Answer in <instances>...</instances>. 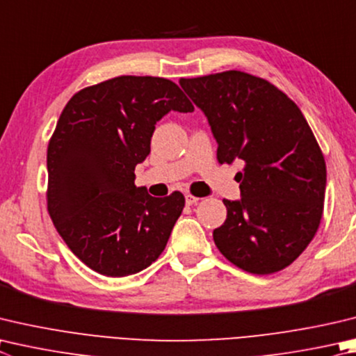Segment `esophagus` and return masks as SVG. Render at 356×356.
Segmentation results:
<instances>
[{
  "label": "esophagus",
  "instance_id": "34e87169",
  "mask_svg": "<svg viewBox=\"0 0 356 356\" xmlns=\"http://www.w3.org/2000/svg\"><path fill=\"white\" fill-rule=\"evenodd\" d=\"M199 197L197 196H193V195H185V202L186 205H195L199 202Z\"/></svg>",
  "mask_w": 356,
  "mask_h": 356
}]
</instances>
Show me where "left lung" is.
Instances as JSON below:
<instances>
[{"label": "left lung", "instance_id": "8db88e82", "mask_svg": "<svg viewBox=\"0 0 356 356\" xmlns=\"http://www.w3.org/2000/svg\"><path fill=\"white\" fill-rule=\"evenodd\" d=\"M179 83L209 120L219 163L244 161L243 197L224 199L216 248L245 273H279L312 243L324 211L325 160L312 127L282 90L244 71Z\"/></svg>", "mask_w": 356, "mask_h": 356}]
</instances>
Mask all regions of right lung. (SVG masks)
<instances>
[{
    "label": "right lung",
    "mask_w": 356,
    "mask_h": 356,
    "mask_svg": "<svg viewBox=\"0 0 356 356\" xmlns=\"http://www.w3.org/2000/svg\"><path fill=\"white\" fill-rule=\"evenodd\" d=\"M171 111H195L177 83L118 76L73 95L57 121L47 154L48 213L70 250L98 274L149 266L184 210L182 193L152 197L134 184L157 121Z\"/></svg>",
    "instance_id": "1"
}]
</instances>
